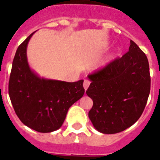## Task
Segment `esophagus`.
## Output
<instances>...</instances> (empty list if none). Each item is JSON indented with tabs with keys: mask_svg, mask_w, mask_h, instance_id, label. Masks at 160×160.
Returning a JSON list of instances; mask_svg holds the SVG:
<instances>
[{
	"mask_svg": "<svg viewBox=\"0 0 160 160\" xmlns=\"http://www.w3.org/2000/svg\"><path fill=\"white\" fill-rule=\"evenodd\" d=\"M90 84V82L89 81V80H85L84 82H83V87H84L85 90H87V89H88Z\"/></svg>",
	"mask_w": 160,
	"mask_h": 160,
	"instance_id": "34e87169",
	"label": "esophagus"
}]
</instances>
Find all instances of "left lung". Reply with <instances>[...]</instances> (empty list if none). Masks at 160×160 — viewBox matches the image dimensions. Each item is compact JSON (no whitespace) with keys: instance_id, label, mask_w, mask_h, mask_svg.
Instances as JSON below:
<instances>
[{"instance_id":"left-lung-1","label":"left lung","mask_w":160,"mask_h":160,"mask_svg":"<svg viewBox=\"0 0 160 160\" xmlns=\"http://www.w3.org/2000/svg\"><path fill=\"white\" fill-rule=\"evenodd\" d=\"M87 94L93 100L89 118L96 130L115 134L140 118L151 90L146 54L133 41L129 51L101 70L89 74Z\"/></svg>"}]
</instances>
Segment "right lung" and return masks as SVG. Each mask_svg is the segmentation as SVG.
Segmentation results:
<instances>
[{"mask_svg":"<svg viewBox=\"0 0 160 160\" xmlns=\"http://www.w3.org/2000/svg\"><path fill=\"white\" fill-rule=\"evenodd\" d=\"M34 32L17 49L8 94L17 115L25 126L38 132H52L62 127L69 108L84 94L83 80L67 82L46 79L32 71L26 50Z\"/></svg>","mask_w":160,"mask_h":160,"instance_id":"add662e5","label":"right lung"}]
</instances>
